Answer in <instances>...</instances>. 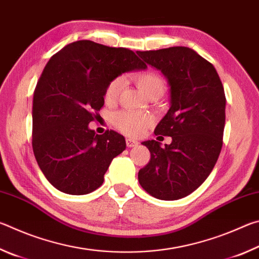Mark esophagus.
I'll use <instances>...</instances> for the list:
<instances>
[{
  "label": "esophagus",
  "mask_w": 259,
  "mask_h": 259,
  "mask_svg": "<svg viewBox=\"0 0 259 259\" xmlns=\"http://www.w3.org/2000/svg\"><path fill=\"white\" fill-rule=\"evenodd\" d=\"M125 143H126V146H128V147H135V146H137L138 144H139L137 140H135L133 138H126Z\"/></svg>",
  "instance_id": "esophagus-1"
}]
</instances>
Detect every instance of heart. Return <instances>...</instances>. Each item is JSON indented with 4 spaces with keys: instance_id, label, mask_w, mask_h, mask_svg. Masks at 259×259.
I'll return each mask as SVG.
<instances>
[{
    "instance_id": "1",
    "label": "heart",
    "mask_w": 259,
    "mask_h": 259,
    "mask_svg": "<svg viewBox=\"0 0 259 259\" xmlns=\"http://www.w3.org/2000/svg\"><path fill=\"white\" fill-rule=\"evenodd\" d=\"M134 81L138 89L150 99L153 97L159 98L163 95L165 90V83L159 74L153 71H145L136 74ZM124 81L122 77L114 78L105 91V102L107 104H114L119 98ZM112 123L117 130L133 137H139L151 125L152 119L146 114L135 113L131 111L117 112L112 117Z\"/></svg>"
}]
</instances>
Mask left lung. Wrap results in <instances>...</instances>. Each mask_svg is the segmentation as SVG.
Instances as JSON below:
<instances>
[{"label": "left lung", "instance_id": "obj_1", "mask_svg": "<svg viewBox=\"0 0 259 259\" xmlns=\"http://www.w3.org/2000/svg\"><path fill=\"white\" fill-rule=\"evenodd\" d=\"M140 58L161 71L170 87V108L154 130L172 142L142 143L151 153L139 170L140 186L160 200L185 198L201 186L221 153L226 98L216 69L187 47L137 51Z\"/></svg>", "mask_w": 259, "mask_h": 259}]
</instances>
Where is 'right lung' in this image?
I'll list each match as a JSON object with an SVG mask.
<instances>
[{
    "mask_svg": "<svg viewBox=\"0 0 259 259\" xmlns=\"http://www.w3.org/2000/svg\"><path fill=\"white\" fill-rule=\"evenodd\" d=\"M146 67L134 51L89 40L69 43L48 61L34 91L32 145L57 190L83 195L102 186L125 139L113 130L96 135L88 125L104 106L109 82Z\"/></svg>",
    "mask_w": 259,
    "mask_h": 259,
    "instance_id": "1",
    "label": "right lung"
}]
</instances>
